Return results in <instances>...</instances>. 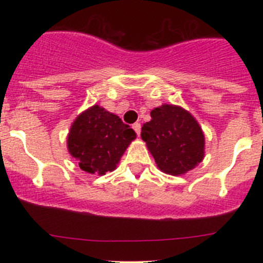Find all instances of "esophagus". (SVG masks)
I'll list each match as a JSON object with an SVG mask.
<instances>
[{
    "mask_svg": "<svg viewBox=\"0 0 263 263\" xmlns=\"http://www.w3.org/2000/svg\"><path fill=\"white\" fill-rule=\"evenodd\" d=\"M132 128L135 129V132L137 134V136H140V132H141V124H140L139 122H136V123L132 124Z\"/></svg>",
    "mask_w": 263,
    "mask_h": 263,
    "instance_id": "esophagus-1",
    "label": "esophagus"
}]
</instances>
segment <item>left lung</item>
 <instances>
[{
    "instance_id": "left-lung-1",
    "label": "left lung",
    "mask_w": 263,
    "mask_h": 263,
    "mask_svg": "<svg viewBox=\"0 0 263 263\" xmlns=\"http://www.w3.org/2000/svg\"><path fill=\"white\" fill-rule=\"evenodd\" d=\"M144 123L141 137L163 173L182 176L205 158V135L200 123L179 105L154 108Z\"/></svg>"
}]
</instances>
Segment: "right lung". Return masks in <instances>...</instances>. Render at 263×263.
Instances as JSON below:
<instances>
[{"label": "right lung", "instance_id": "obj_1", "mask_svg": "<svg viewBox=\"0 0 263 263\" xmlns=\"http://www.w3.org/2000/svg\"><path fill=\"white\" fill-rule=\"evenodd\" d=\"M136 132L115 113L95 104L75 118L67 135V150L79 166L90 174L104 176L118 165Z\"/></svg>", "mask_w": 263, "mask_h": 263}]
</instances>
